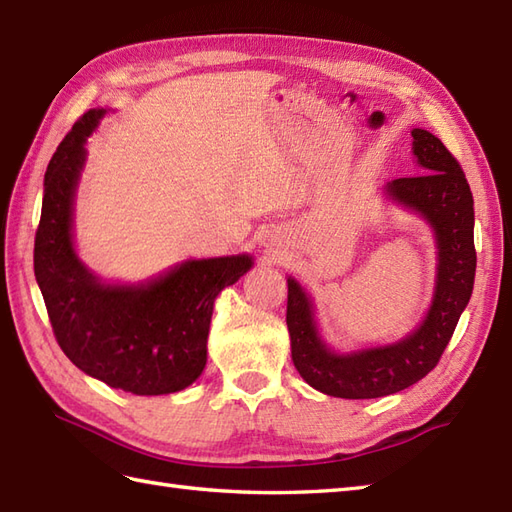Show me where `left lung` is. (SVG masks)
<instances>
[{"label": "left lung", "mask_w": 512, "mask_h": 512, "mask_svg": "<svg viewBox=\"0 0 512 512\" xmlns=\"http://www.w3.org/2000/svg\"><path fill=\"white\" fill-rule=\"evenodd\" d=\"M412 152L425 174L395 178L384 189L399 205L417 211L436 235L438 268L434 299L419 329L386 347L355 353L331 351L320 338L310 296L288 279V323L292 360L312 388L342 399H375L417 384L441 360L475 279L473 196L443 141L423 128L412 130Z\"/></svg>", "instance_id": "left-lung-1"}]
</instances>
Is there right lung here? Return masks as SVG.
Here are the masks:
<instances>
[{"mask_svg":"<svg viewBox=\"0 0 512 512\" xmlns=\"http://www.w3.org/2000/svg\"><path fill=\"white\" fill-rule=\"evenodd\" d=\"M102 115H82L47 165L34 277L58 347L80 371L133 395H170L200 377L213 301L251 270L253 257L192 259L139 285L93 277L74 251L71 216L85 141Z\"/></svg>","mask_w":512,"mask_h":512,"instance_id":"right-lung-1","label":"right lung"}]
</instances>
